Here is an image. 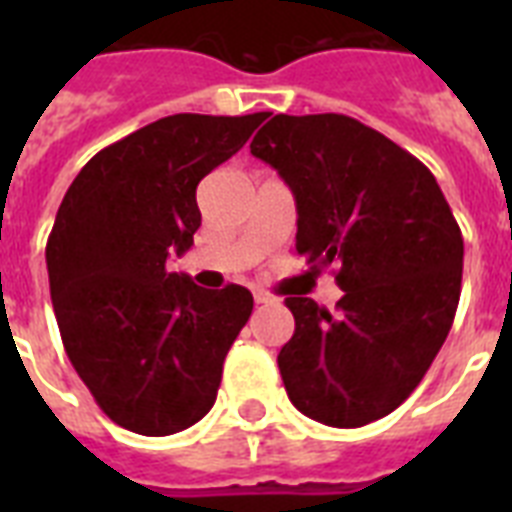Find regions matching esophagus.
I'll list each match as a JSON object with an SVG mask.
<instances>
[{"instance_id": "obj_1", "label": "esophagus", "mask_w": 512, "mask_h": 512, "mask_svg": "<svg viewBox=\"0 0 512 512\" xmlns=\"http://www.w3.org/2000/svg\"><path fill=\"white\" fill-rule=\"evenodd\" d=\"M255 303L257 305H268V303H273V297L268 295L265 289H255Z\"/></svg>"}]
</instances>
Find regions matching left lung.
<instances>
[{
    "label": "left lung",
    "mask_w": 512,
    "mask_h": 512,
    "mask_svg": "<svg viewBox=\"0 0 512 512\" xmlns=\"http://www.w3.org/2000/svg\"><path fill=\"white\" fill-rule=\"evenodd\" d=\"M252 156L295 193L297 252L337 265V313L287 297L295 335L279 369L289 401L332 428H361L409 398L452 329L462 233L420 159L342 114H276Z\"/></svg>",
    "instance_id": "obj_1"
}]
</instances>
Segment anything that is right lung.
Returning a JSON list of instances; mask_svg holds the SVG:
<instances>
[{
    "mask_svg": "<svg viewBox=\"0 0 512 512\" xmlns=\"http://www.w3.org/2000/svg\"><path fill=\"white\" fill-rule=\"evenodd\" d=\"M175 114L84 164L63 196L47 273L63 348L103 412L140 436H172L212 409L223 361L252 313L239 284L170 273L191 249L196 185L265 122Z\"/></svg>",
    "mask_w": 512,
    "mask_h": 512,
    "instance_id": "right-lung-1",
    "label": "right lung"
}]
</instances>
